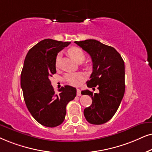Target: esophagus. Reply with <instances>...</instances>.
Returning a JSON list of instances; mask_svg holds the SVG:
<instances>
[{"instance_id": "34e87169", "label": "esophagus", "mask_w": 152, "mask_h": 152, "mask_svg": "<svg viewBox=\"0 0 152 152\" xmlns=\"http://www.w3.org/2000/svg\"><path fill=\"white\" fill-rule=\"evenodd\" d=\"M81 95V92L79 89H77V96H80Z\"/></svg>"}]
</instances>
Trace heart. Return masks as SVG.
I'll return each mask as SVG.
<instances>
[{
	"label": "heart",
	"mask_w": 152,
	"mask_h": 152,
	"mask_svg": "<svg viewBox=\"0 0 152 152\" xmlns=\"http://www.w3.org/2000/svg\"><path fill=\"white\" fill-rule=\"evenodd\" d=\"M68 54L70 56V57L74 60L75 62H82L85 60V53L81 48L78 47H72L69 49ZM60 56H58L56 59V66L59 67L60 66ZM64 80L71 86H77L81 83L83 80V76L80 73H69V74H66L64 76Z\"/></svg>",
	"instance_id": "heart-1"
}]
</instances>
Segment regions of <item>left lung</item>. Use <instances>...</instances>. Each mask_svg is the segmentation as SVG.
<instances>
[{
	"instance_id": "left-lung-1",
	"label": "left lung",
	"mask_w": 152,
	"mask_h": 152,
	"mask_svg": "<svg viewBox=\"0 0 152 152\" xmlns=\"http://www.w3.org/2000/svg\"><path fill=\"white\" fill-rule=\"evenodd\" d=\"M92 58L93 71L87 86L95 87L99 93L86 90L82 94L91 96L92 104L85 108L84 116L92 124H102L110 120L120 106L125 92L124 62L112 46L95 39L75 42Z\"/></svg>"
}]
</instances>
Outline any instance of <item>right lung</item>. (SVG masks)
<instances>
[{
    "label": "right lung",
    "instance_id": "add662e5",
    "mask_svg": "<svg viewBox=\"0 0 152 152\" xmlns=\"http://www.w3.org/2000/svg\"><path fill=\"white\" fill-rule=\"evenodd\" d=\"M69 42L51 39L40 41L26 56L21 74V86L27 108L40 124L56 127L64 122L66 106L76 96V89L62 87L56 94L49 78L56 73L58 53L69 45Z\"/></svg>",
    "mask_w": 152,
    "mask_h": 152
}]
</instances>
